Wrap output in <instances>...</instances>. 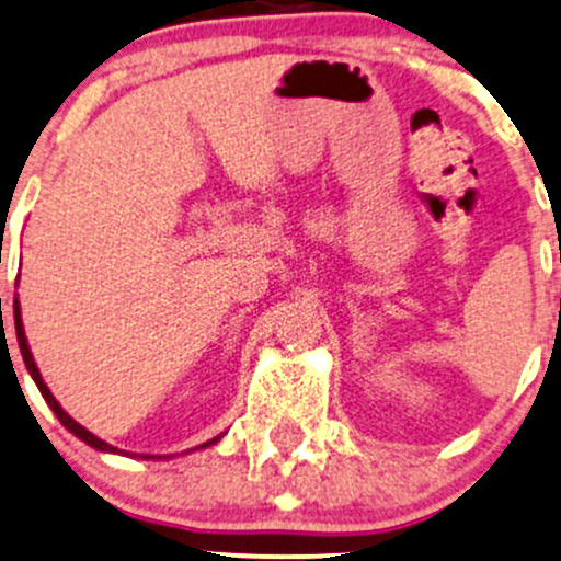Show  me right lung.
I'll return each instance as SVG.
<instances>
[{"label": "right lung", "mask_w": 561, "mask_h": 561, "mask_svg": "<svg viewBox=\"0 0 561 561\" xmlns=\"http://www.w3.org/2000/svg\"><path fill=\"white\" fill-rule=\"evenodd\" d=\"M13 314H15V335H18V346H21L23 363H26V368H28V374H32L34 385L39 387V392H43V398L47 400V405H50V409H53V414L58 416V422H61L64 427L69 430V433H75V435H78L80 440H85L88 446H93V449L115 454V451H117L115 446H110L107 440H102V438H96V435H93V433H88V430L82 427L80 422H75L72 416H69L67 411H64L61 405H58V400L53 398V392H50V389H47V385H45V381H43V376H39V368H37V363H34V357H32V350H28V341H26V333H23V322H21V304H18V298L13 300ZM220 438H222V435H217V438L206 440V444L198 446V449H206V446H215L217 440H220ZM141 459H150V457H147V454H145V457H141ZM152 459H156V457H152Z\"/></svg>", "instance_id": "1"}]
</instances>
